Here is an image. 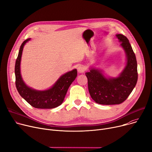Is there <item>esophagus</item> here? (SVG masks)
Instances as JSON below:
<instances>
[{
	"mask_svg": "<svg viewBox=\"0 0 152 152\" xmlns=\"http://www.w3.org/2000/svg\"><path fill=\"white\" fill-rule=\"evenodd\" d=\"M77 71L78 73H83L85 71V67L82 65H80L77 67Z\"/></svg>",
	"mask_w": 152,
	"mask_h": 152,
	"instance_id": "34e87169",
	"label": "esophagus"
}]
</instances>
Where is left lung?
I'll list each match as a JSON object with an SVG mask.
<instances>
[{
	"label": "left lung",
	"mask_w": 152,
	"mask_h": 152,
	"mask_svg": "<svg viewBox=\"0 0 152 152\" xmlns=\"http://www.w3.org/2000/svg\"><path fill=\"white\" fill-rule=\"evenodd\" d=\"M116 37L126 55L123 71L116 77H106L102 70L91 67L85 74L88 89L92 100L101 104H117L124 102L135 87L137 81V61L129 40L122 34Z\"/></svg>",
	"instance_id": "left-lung-1"
}]
</instances>
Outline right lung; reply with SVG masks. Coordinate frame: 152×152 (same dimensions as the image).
Wrapping results in <instances>:
<instances>
[{"instance_id": "1", "label": "right lung", "mask_w": 152, "mask_h": 152, "mask_svg": "<svg viewBox=\"0 0 152 152\" xmlns=\"http://www.w3.org/2000/svg\"><path fill=\"white\" fill-rule=\"evenodd\" d=\"M30 40L28 38L22 42L20 47L15 64L16 86L20 96L30 105L36 108L52 109L62 104L67 91L77 75L74 69L60 76L50 88L39 91L28 86L23 80L20 74V61L23 49L25 44Z\"/></svg>"}]
</instances>
